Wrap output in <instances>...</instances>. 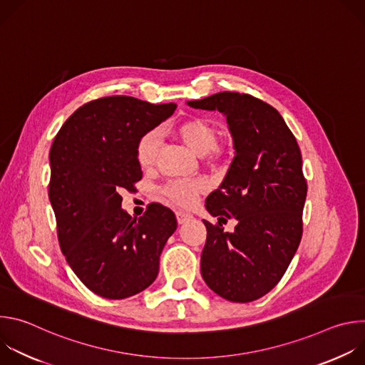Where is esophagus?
<instances>
[{"label":"esophagus","mask_w":365,"mask_h":365,"mask_svg":"<svg viewBox=\"0 0 365 365\" xmlns=\"http://www.w3.org/2000/svg\"><path fill=\"white\" fill-rule=\"evenodd\" d=\"M176 218L179 224H185L186 221H189L192 218V215L189 212H183V211H178L176 212Z\"/></svg>","instance_id":"1"}]
</instances>
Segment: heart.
<instances>
[{
	"label": "heart",
	"mask_w": 365,
	"mask_h": 365,
	"mask_svg": "<svg viewBox=\"0 0 365 365\" xmlns=\"http://www.w3.org/2000/svg\"><path fill=\"white\" fill-rule=\"evenodd\" d=\"M182 144L197 158L211 154L218 143L217 128L205 120H189L176 131ZM160 150V134L151 130L137 143V160L141 168L150 169L158 160ZM205 189L202 180H175L165 187V199L176 206H192L196 196Z\"/></svg>",
	"instance_id": "obj_1"
}]
</instances>
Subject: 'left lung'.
Returning a JSON list of instances; mask_svg holds the SVG:
<instances>
[{
  "mask_svg": "<svg viewBox=\"0 0 365 365\" xmlns=\"http://www.w3.org/2000/svg\"><path fill=\"white\" fill-rule=\"evenodd\" d=\"M189 107L220 111L232 137L234 160L206 197L212 217L237 220L235 230L203 220L206 242L200 273L221 297L247 303L283 277L302 238L306 180L297 141L269 103L240 92H218ZM218 218V220H220Z\"/></svg>",
  "mask_w": 365,
  "mask_h": 365,
  "instance_id": "obj_1",
  "label": "left lung"
}]
</instances>
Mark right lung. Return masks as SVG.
Segmentation results:
<instances>
[{
    "label": "right lung",
    "instance_id": "right-lung-1",
    "mask_svg": "<svg viewBox=\"0 0 365 365\" xmlns=\"http://www.w3.org/2000/svg\"><path fill=\"white\" fill-rule=\"evenodd\" d=\"M176 110L133 96L99 98L78 108L51 144L48 199L66 262L98 296L125 299L159 274L160 254L176 231L169 207L151 203L143 217L121 207V192L143 176L138 140Z\"/></svg>",
    "mask_w": 365,
    "mask_h": 365
}]
</instances>
